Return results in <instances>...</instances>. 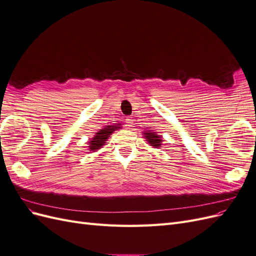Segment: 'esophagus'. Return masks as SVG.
I'll list each match as a JSON object with an SVG mask.
<instances>
[{
	"label": "esophagus",
	"mask_w": 256,
	"mask_h": 256,
	"mask_svg": "<svg viewBox=\"0 0 256 256\" xmlns=\"http://www.w3.org/2000/svg\"><path fill=\"white\" fill-rule=\"evenodd\" d=\"M134 120H132V118H126V124H127V126L128 127H132V125L134 124Z\"/></svg>",
	"instance_id": "34e87169"
}]
</instances>
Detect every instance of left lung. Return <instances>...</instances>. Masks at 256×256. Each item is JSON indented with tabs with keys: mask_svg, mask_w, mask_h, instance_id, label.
Instances as JSON below:
<instances>
[{
	"mask_svg": "<svg viewBox=\"0 0 256 256\" xmlns=\"http://www.w3.org/2000/svg\"><path fill=\"white\" fill-rule=\"evenodd\" d=\"M143 136L145 138V140L148 142V144L150 146H152L154 148H158V147H161L162 136L157 134V132H154V131L147 130V131H143Z\"/></svg>",
	"mask_w": 256,
	"mask_h": 256,
	"instance_id": "8db88e82",
	"label": "left lung"
}]
</instances>
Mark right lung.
Wrapping results in <instances>:
<instances>
[{
	"instance_id": "right-lung-1",
	"label": "right lung",
	"mask_w": 256,
	"mask_h": 256,
	"mask_svg": "<svg viewBox=\"0 0 256 256\" xmlns=\"http://www.w3.org/2000/svg\"><path fill=\"white\" fill-rule=\"evenodd\" d=\"M120 128H122L120 124H116V125L106 126L102 129H99L98 132L95 134L94 138H92L90 142L88 143V150L96 152V150L102 148V147L106 144L108 138H110V136L114 132V131L118 130Z\"/></svg>"
}]
</instances>
